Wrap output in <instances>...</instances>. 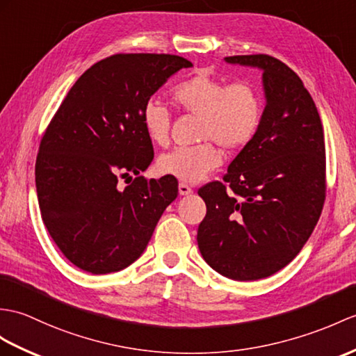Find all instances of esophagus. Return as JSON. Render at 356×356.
<instances>
[{
	"instance_id": "obj_1",
	"label": "esophagus",
	"mask_w": 356,
	"mask_h": 356,
	"mask_svg": "<svg viewBox=\"0 0 356 356\" xmlns=\"http://www.w3.org/2000/svg\"><path fill=\"white\" fill-rule=\"evenodd\" d=\"M191 193H193V188L186 185V184H184V181H180V184H179V194L180 195H188Z\"/></svg>"
}]
</instances>
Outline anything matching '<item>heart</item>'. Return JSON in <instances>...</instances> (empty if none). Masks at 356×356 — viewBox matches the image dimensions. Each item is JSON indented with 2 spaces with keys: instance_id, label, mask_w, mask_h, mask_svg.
<instances>
[{
  "instance_id": "heart-1",
  "label": "heart",
  "mask_w": 356,
  "mask_h": 356,
  "mask_svg": "<svg viewBox=\"0 0 356 356\" xmlns=\"http://www.w3.org/2000/svg\"><path fill=\"white\" fill-rule=\"evenodd\" d=\"M171 98L179 109L200 117L198 139L204 143L176 147L163 153L158 168L165 176L188 184L200 181L222 162V154L214 142L226 152L235 153L250 145L258 135L264 113L262 98L247 81L226 85L208 71H197L171 89ZM143 126L152 143L167 144V107L156 100L147 102L143 109Z\"/></svg>"
}]
</instances>
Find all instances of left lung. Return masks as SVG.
I'll list each match as a JSON object with an SVG mask.
<instances>
[{
    "mask_svg": "<svg viewBox=\"0 0 356 356\" xmlns=\"http://www.w3.org/2000/svg\"><path fill=\"white\" fill-rule=\"evenodd\" d=\"M264 71L267 104L258 135L222 181L198 189L203 259L234 280H258L288 266L307 244L326 198L325 134L299 76L268 54L229 56Z\"/></svg>",
    "mask_w": 356,
    "mask_h": 356,
    "instance_id": "1",
    "label": "left lung"
}]
</instances>
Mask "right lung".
I'll return each mask as SVG.
<instances>
[{"instance_id":"add662e5","label":"right lung","mask_w":356,"mask_h":356,"mask_svg":"<svg viewBox=\"0 0 356 356\" xmlns=\"http://www.w3.org/2000/svg\"><path fill=\"white\" fill-rule=\"evenodd\" d=\"M191 66L175 54L109 56L81 74L49 121L36 158L39 209L76 267L92 275L129 267L177 197L176 177L139 176L154 158L143 109L172 74ZM120 178L129 185L118 186Z\"/></svg>"}]
</instances>
